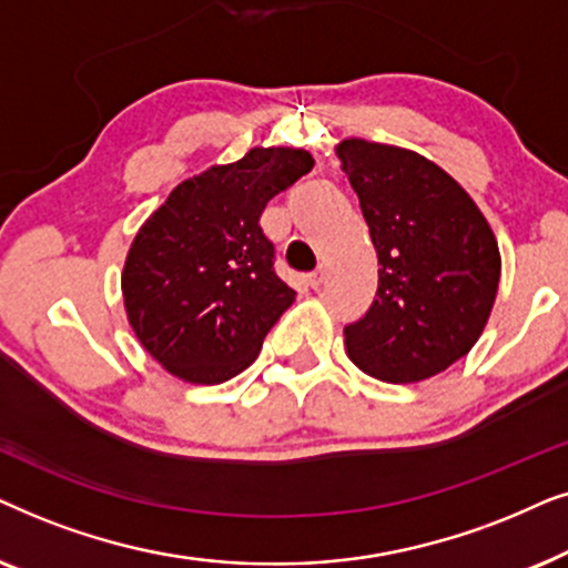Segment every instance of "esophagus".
I'll return each instance as SVG.
<instances>
[{"instance_id": "1", "label": "esophagus", "mask_w": 568, "mask_h": 568, "mask_svg": "<svg viewBox=\"0 0 568 568\" xmlns=\"http://www.w3.org/2000/svg\"><path fill=\"white\" fill-rule=\"evenodd\" d=\"M324 280H327V270L316 267V270L312 272V275H308V285H312V288H320Z\"/></svg>"}]
</instances>
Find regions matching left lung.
Segmentation results:
<instances>
[{"mask_svg":"<svg viewBox=\"0 0 568 568\" xmlns=\"http://www.w3.org/2000/svg\"><path fill=\"white\" fill-rule=\"evenodd\" d=\"M337 158L382 264L374 304L345 327L347 355L374 379H430L486 327L501 277L494 231L470 194L413 150L343 140Z\"/></svg>","mask_w":568,"mask_h":568,"instance_id":"left-lung-1","label":"left lung"}]
</instances>
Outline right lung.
I'll use <instances>...</instances> for the list:
<instances>
[{
  "label": "right lung",
  "instance_id": "obj_1",
  "mask_svg": "<svg viewBox=\"0 0 568 568\" xmlns=\"http://www.w3.org/2000/svg\"><path fill=\"white\" fill-rule=\"evenodd\" d=\"M312 169L306 150L254 148L181 181L148 217L126 254L121 293L134 335L165 372L221 384L252 366L296 301L275 272L262 210Z\"/></svg>",
  "mask_w": 568,
  "mask_h": 568
}]
</instances>
